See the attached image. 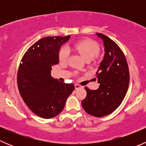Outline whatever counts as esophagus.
<instances>
[{
	"mask_svg": "<svg viewBox=\"0 0 146 146\" xmlns=\"http://www.w3.org/2000/svg\"><path fill=\"white\" fill-rule=\"evenodd\" d=\"M75 88H76V89H79L80 88H81V86L80 85H79L78 84H75Z\"/></svg>",
	"mask_w": 146,
	"mask_h": 146,
	"instance_id": "1",
	"label": "esophagus"
}]
</instances>
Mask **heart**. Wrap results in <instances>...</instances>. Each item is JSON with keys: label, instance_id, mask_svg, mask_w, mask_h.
<instances>
[{"label": "heart", "instance_id": "obj_1", "mask_svg": "<svg viewBox=\"0 0 146 146\" xmlns=\"http://www.w3.org/2000/svg\"><path fill=\"white\" fill-rule=\"evenodd\" d=\"M78 52L80 53L83 56L85 61H90L98 56L100 54V47L96 42L90 39L80 40L73 44ZM70 55V50L68 47L63 46L58 52V60L61 63H66Z\"/></svg>", "mask_w": 146, "mask_h": 146}]
</instances>
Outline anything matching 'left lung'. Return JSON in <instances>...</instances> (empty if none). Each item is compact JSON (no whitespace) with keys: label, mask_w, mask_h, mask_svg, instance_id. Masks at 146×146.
Masks as SVG:
<instances>
[{"label":"left lung","mask_w":146,"mask_h":146,"mask_svg":"<svg viewBox=\"0 0 146 146\" xmlns=\"http://www.w3.org/2000/svg\"><path fill=\"white\" fill-rule=\"evenodd\" d=\"M102 39L104 56L96 73L100 87L91 90L85 87L87 95L82 106L88 114L102 117L112 113L123 100L129 85V70L124 54L108 36L97 33Z\"/></svg>","instance_id":"1"}]
</instances>
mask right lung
Here are the masks:
<instances>
[{
	"label": "right lung",
	"mask_w": 146,
	"mask_h": 146,
	"mask_svg": "<svg viewBox=\"0 0 146 146\" xmlns=\"http://www.w3.org/2000/svg\"><path fill=\"white\" fill-rule=\"evenodd\" d=\"M70 38L46 36L31 46L23 56L17 71V87L25 103L38 117L51 119L64 108L73 84L51 76V67L58 64V51Z\"/></svg>",
	"instance_id": "right-lung-1"
}]
</instances>
